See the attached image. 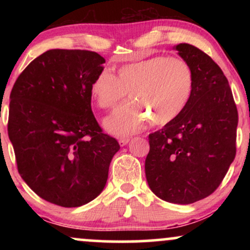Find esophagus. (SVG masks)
Listing matches in <instances>:
<instances>
[{
  "label": "esophagus",
  "instance_id": "esophagus-1",
  "mask_svg": "<svg viewBox=\"0 0 250 250\" xmlns=\"http://www.w3.org/2000/svg\"><path fill=\"white\" fill-rule=\"evenodd\" d=\"M129 141H130V139H120L119 143H120V146H121V147H125V146L128 145Z\"/></svg>",
  "mask_w": 250,
  "mask_h": 250
}]
</instances>
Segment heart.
I'll list each match as a JSON object with an SVG mask.
<instances>
[{
    "instance_id": "b5f03b06",
    "label": "heart",
    "mask_w": 250,
    "mask_h": 250,
    "mask_svg": "<svg viewBox=\"0 0 250 250\" xmlns=\"http://www.w3.org/2000/svg\"><path fill=\"white\" fill-rule=\"evenodd\" d=\"M194 90L190 65L177 57L155 56L123 64L115 76L103 70L91 84V95L101 109H113L127 93L133 101L123 103L104 120L109 133L129 136L153 119L167 125L181 115Z\"/></svg>"
}]
</instances>
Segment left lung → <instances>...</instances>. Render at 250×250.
I'll return each mask as SVG.
<instances>
[{
    "label": "left lung",
    "instance_id": "8db88e82",
    "mask_svg": "<svg viewBox=\"0 0 250 250\" xmlns=\"http://www.w3.org/2000/svg\"><path fill=\"white\" fill-rule=\"evenodd\" d=\"M190 65L194 90L174 121L149 135L146 177L157 197L189 205L214 193L236 154L239 122L227 77L211 57L188 43L175 45Z\"/></svg>",
    "mask_w": 250,
    "mask_h": 250
}]
</instances>
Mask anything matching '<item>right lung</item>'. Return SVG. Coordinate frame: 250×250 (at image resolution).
I'll list each match as a JSON object with an SVG mask.
<instances>
[{
    "mask_svg": "<svg viewBox=\"0 0 250 250\" xmlns=\"http://www.w3.org/2000/svg\"><path fill=\"white\" fill-rule=\"evenodd\" d=\"M104 62L94 51L48 50L28 64L10 93L8 135L19 173L56 206L80 207L99 196L120 149L91 111V84Z\"/></svg>",
    "mask_w": 250,
    "mask_h": 250,
    "instance_id": "1",
    "label": "right lung"
}]
</instances>
